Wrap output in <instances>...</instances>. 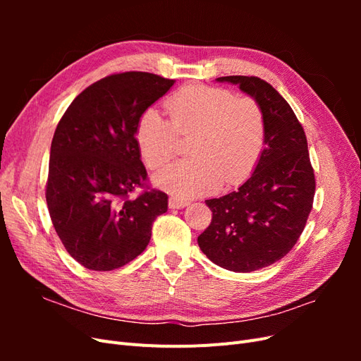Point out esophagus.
I'll return each instance as SVG.
<instances>
[{"mask_svg":"<svg viewBox=\"0 0 361 361\" xmlns=\"http://www.w3.org/2000/svg\"><path fill=\"white\" fill-rule=\"evenodd\" d=\"M185 206H188L187 200L179 199V197H174V195H171V197L169 199V207H170V209H180V207H185Z\"/></svg>","mask_w":361,"mask_h":361,"instance_id":"34e87169","label":"esophagus"}]
</instances>
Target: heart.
I'll return each instance as SVG.
<instances>
[{
  "label": "heart",
  "instance_id": "1",
  "mask_svg": "<svg viewBox=\"0 0 361 361\" xmlns=\"http://www.w3.org/2000/svg\"><path fill=\"white\" fill-rule=\"evenodd\" d=\"M170 123L157 108L140 116L135 140L145 164L157 170L178 152V135H194L191 159L158 171L154 182L180 197H192L244 182L262 155L265 122L251 97H235L220 87L187 85L166 101Z\"/></svg>",
  "mask_w": 361,
  "mask_h": 361
}]
</instances>
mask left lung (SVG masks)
Returning <instances> with one entry per match:
<instances>
[{
    "label": "left lung",
    "mask_w": 361,
    "mask_h": 361,
    "mask_svg": "<svg viewBox=\"0 0 361 361\" xmlns=\"http://www.w3.org/2000/svg\"><path fill=\"white\" fill-rule=\"evenodd\" d=\"M260 106L265 149L236 191L206 200L212 221L197 238L215 265L235 272L265 268L286 256L302 233L314 197V173L304 129L274 87L257 76H221Z\"/></svg>",
    "instance_id": "obj_1"
}]
</instances>
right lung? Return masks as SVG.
<instances>
[{"label":"right lung","mask_w":361,"mask_h":361,"mask_svg":"<svg viewBox=\"0 0 361 361\" xmlns=\"http://www.w3.org/2000/svg\"><path fill=\"white\" fill-rule=\"evenodd\" d=\"M174 82L147 72L105 76L75 97L57 125L48 211L64 248L87 269L129 264L147 247L157 216L167 212V194L146 185L135 128Z\"/></svg>","instance_id":"add662e5"}]
</instances>
